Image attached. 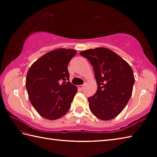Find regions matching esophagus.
<instances>
[{"label": "esophagus", "mask_w": 157, "mask_h": 157, "mask_svg": "<svg viewBox=\"0 0 157 157\" xmlns=\"http://www.w3.org/2000/svg\"><path fill=\"white\" fill-rule=\"evenodd\" d=\"M77 87L79 89H82L83 87H84V85H78Z\"/></svg>", "instance_id": "1"}]
</instances>
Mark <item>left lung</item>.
<instances>
[{"mask_svg": "<svg viewBox=\"0 0 157 157\" xmlns=\"http://www.w3.org/2000/svg\"><path fill=\"white\" fill-rule=\"evenodd\" d=\"M94 68L98 90L88 98L92 114L99 119L108 121L117 117L132 96L135 82L129 63L113 51L104 47L82 51Z\"/></svg>", "mask_w": 157, "mask_h": 157, "instance_id": "8db88e82", "label": "left lung"}]
</instances>
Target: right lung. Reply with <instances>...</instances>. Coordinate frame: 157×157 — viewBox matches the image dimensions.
Here are the masks:
<instances>
[{
  "label": "right lung",
  "instance_id": "1",
  "mask_svg": "<svg viewBox=\"0 0 157 157\" xmlns=\"http://www.w3.org/2000/svg\"><path fill=\"white\" fill-rule=\"evenodd\" d=\"M76 51L57 49L44 54L30 66L25 87L28 98L41 117L56 120L70 109L77 87L69 81L68 64Z\"/></svg>",
  "mask_w": 157,
  "mask_h": 157
}]
</instances>
